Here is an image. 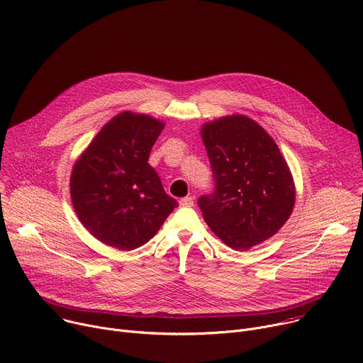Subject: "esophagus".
<instances>
[{
  "label": "esophagus",
  "mask_w": 363,
  "mask_h": 363,
  "mask_svg": "<svg viewBox=\"0 0 363 363\" xmlns=\"http://www.w3.org/2000/svg\"><path fill=\"white\" fill-rule=\"evenodd\" d=\"M181 207H192L194 206V199L192 196H184V199L179 200Z\"/></svg>",
  "instance_id": "1"
}]
</instances>
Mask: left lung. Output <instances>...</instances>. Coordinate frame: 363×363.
I'll list each match as a JSON object with an SVG mask.
<instances>
[{"mask_svg": "<svg viewBox=\"0 0 363 363\" xmlns=\"http://www.w3.org/2000/svg\"><path fill=\"white\" fill-rule=\"evenodd\" d=\"M216 188L199 207L213 232L232 249L247 250L272 238L289 218L295 186L274 139L246 116L201 128Z\"/></svg>", "mask_w": 363, "mask_h": 363, "instance_id": "left-lung-1", "label": "left lung"}]
</instances>
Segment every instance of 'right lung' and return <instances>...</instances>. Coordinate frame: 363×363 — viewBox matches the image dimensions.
<instances>
[{
  "mask_svg": "<svg viewBox=\"0 0 363 363\" xmlns=\"http://www.w3.org/2000/svg\"><path fill=\"white\" fill-rule=\"evenodd\" d=\"M164 124L130 111L111 118L77 160L71 199L79 221L107 246L147 243L178 207L147 163Z\"/></svg>",
  "mask_w": 363,
  "mask_h": 363,
  "instance_id": "add662e5",
  "label": "right lung"
}]
</instances>
